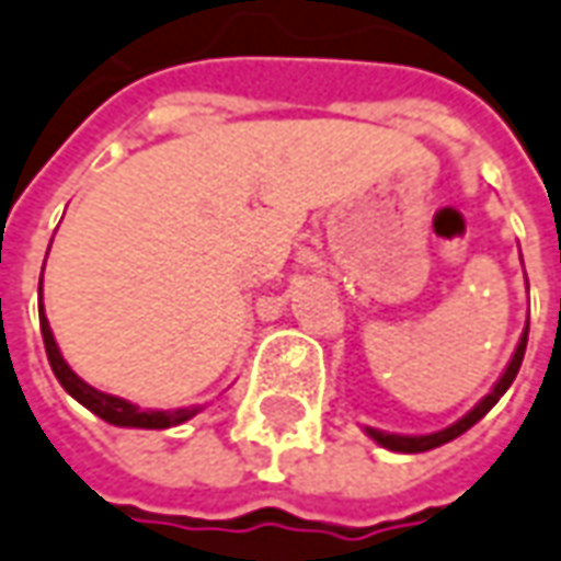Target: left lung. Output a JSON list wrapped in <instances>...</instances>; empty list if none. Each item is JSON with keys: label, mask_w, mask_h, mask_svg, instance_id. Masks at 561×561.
<instances>
[{"label": "left lung", "mask_w": 561, "mask_h": 561, "mask_svg": "<svg viewBox=\"0 0 561 561\" xmlns=\"http://www.w3.org/2000/svg\"><path fill=\"white\" fill-rule=\"evenodd\" d=\"M525 345H528V327H525V333H522V340L516 345V355L510 360V367L503 370V377L497 379V386L491 389V392L484 394L482 401L472 408V411L466 413L463 420H457L454 426H447L442 432H432V435H389V432H377V430H367L370 432V438L377 442V445L389 447V450H398V454H423V450H432V447H442L447 442H454L457 435H463L466 430H472L479 420H482L484 413L491 411L494 404L500 401V394L506 392L510 386H513V379H516L518 367H522V358H525Z\"/></svg>", "instance_id": "obj_1"}]
</instances>
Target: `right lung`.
Returning a JSON list of instances; mask_svg holds the SVG:
<instances>
[{"label": "right lung", "mask_w": 561, "mask_h": 561, "mask_svg": "<svg viewBox=\"0 0 561 561\" xmlns=\"http://www.w3.org/2000/svg\"><path fill=\"white\" fill-rule=\"evenodd\" d=\"M39 330H43L45 355H48V364H51L58 382L77 398L82 408H89V411L95 413V416H101L104 423L131 426V430H169V426H179V423L191 420V416L197 413V408H179V411H138L129 401H123V398H116V394L98 392L89 382H82V379L67 367V360H64L61 352H58V342L51 336V327H48V318H45L43 308V284H39Z\"/></svg>", "instance_id": "add662e5"}]
</instances>
